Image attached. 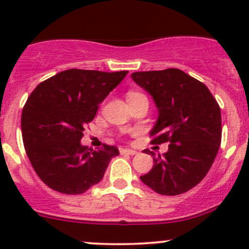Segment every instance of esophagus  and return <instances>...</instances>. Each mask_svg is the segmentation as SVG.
I'll list each match as a JSON object with an SVG mask.
<instances>
[{
  "label": "esophagus",
  "mask_w": 249,
  "mask_h": 249,
  "mask_svg": "<svg viewBox=\"0 0 249 249\" xmlns=\"http://www.w3.org/2000/svg\"><path fill=\"white\" fill-rule=\"evenodd\" d=\"M120 153H122V154H127V155H135V154H137L136 150L129 149V148H123V149H120Z\"/></svg>",
  "instance_id": "34e87169"
}]
</instances>
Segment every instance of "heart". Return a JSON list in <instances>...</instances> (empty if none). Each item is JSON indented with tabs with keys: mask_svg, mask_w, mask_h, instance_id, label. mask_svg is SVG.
Listing matches in <instances>:
<instances>
[{
	"mask_svg": "<svg viewBox=\"0 0 249 249\" xmlns=\"http://www.w3.org/2000/svg\"><path fill=\"white\" fill-rule=\"evenodd\" d=\"M135 95H141V94H139V92L131 91V92H129V94H127V97H129V96H135Z\"/></svg>",
	"mask_w": 249,
	"mask_h": 249,
	"instance_id": "obj_1",
	"label": "heart"
}]
</instances>
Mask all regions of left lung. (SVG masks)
Listing matches in <instances>:
<instances>
[{"label": "left lung", "mask_w": 249, "mask_h": 249, "mask_svg": "<svg viewBox=\"0 0 249 249\" xmlns=\"http://www.w3.org/2000/svg\"><path fill=\"white\" fill-rule=\"evenodd\" d=\"M131 78L157 106L152 143H170L162 155L143 150L154 165L141 180L160 195L183 194L201 182L214 161L222 140L219 106L203 83L178 69L135 72Z\"/></svg>", "instance_id": "obj_1"}]
</instances>
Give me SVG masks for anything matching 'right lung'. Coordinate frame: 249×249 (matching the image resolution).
<instances>
[{
	"mask_svg": "<svg viewBox=\"0 0 249 249\" xmlns=\"http://www.w3.org/2000/svg\"><path fill=\"white\" fill-rule=\"evenodd\" d=\"M127 73L66 70L30 95L21 114L22 141L32 167L48 187L77 195L102 179L119 150L107 144L90 149L80 140L99 105Z\"/></svg>",
	"mask_w": 249,
	"mask_h": 249,
	"instance_id": "right-lung-1",
	"label": "right lung"
}]
</instances>
